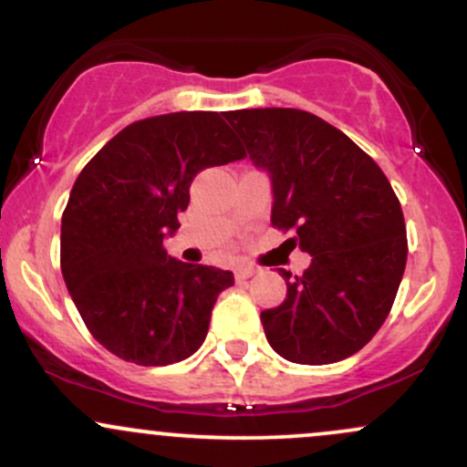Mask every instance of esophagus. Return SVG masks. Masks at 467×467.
<instances>
[{"label": "esophagus", "mask_w": 467, "mask_h": 467, "mask_svg": "<svg viewBox=\"0 0 467 467\" xmlns=\"http://www.w3.org/2000/svg\"><path fill=\"white\" fill-rule=\"evenodd\" d=\"M234 275H237V278H250V276L256 275V267H252V265H239Z\"/></svg>", "instance_id": "obj_1"}]
</instances>
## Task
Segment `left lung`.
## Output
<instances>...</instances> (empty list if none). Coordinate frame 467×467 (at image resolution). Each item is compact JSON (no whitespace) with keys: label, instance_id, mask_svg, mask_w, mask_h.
<instances>
[{"label":"left lung","instance_id":"8db88e82","mask_svg":"<svg viewBox=\"0 0 467 467\" xmlns=\"http://www.w3.org/2000/svg\"><path fill=\"white\" fill-rule=\"evenodd\" d=\"M223 118L272 182V223L296 230L312 256L301 276L278 270L287 296L261 312L278 356L331 364L360 351L393 307L406 223L387 175L351 138L303 109H239Z\"/></svg>","mask_w":467,"mask_h":467}]
</instances>
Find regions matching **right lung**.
I'll return each instance as SVG.
<instances>
[{
  "label": "right lung",
  "mask_w": 467,
  "mask_h": 467,
  "mask_svg": "<svg viewBox=\"0 0 467 467\" xmlns=\"http://www.w3.org/2000/svg\"><path fill=\"white\" fill-rule=\"evenodd\" d=\"M217 111H175L125 127L80 171L61 219V272L107 351L140 367L189 358L233 272L166 254L191 182L244 158Z\"/></svg>",
  "instance_id": "1"
}]
</instances>
